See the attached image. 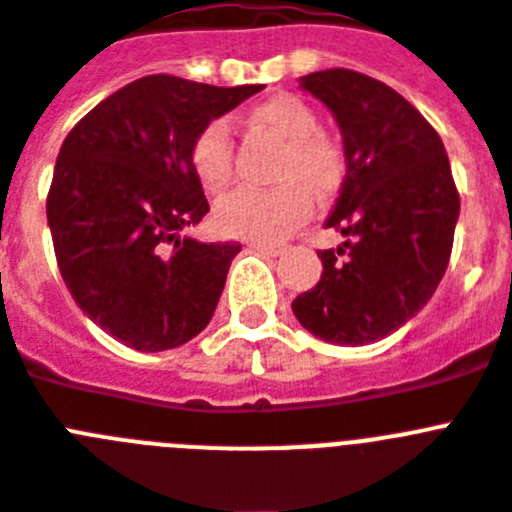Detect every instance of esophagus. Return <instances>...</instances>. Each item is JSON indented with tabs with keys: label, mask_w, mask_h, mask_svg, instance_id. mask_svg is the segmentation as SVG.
Listing matches in <instances>:
<instances>
[{
	"label": "esophagus",
	"mask_w": 512,
	"mask_h": 512,
	"mask_svg": "<svg viewBox=\"0 0 512 512\" xmlns=\"http://www.w3.org/2000/svg\"><path fill=\"white\" fill-rule=\"evenodd\" d=\"M249 249H255V252H260V255H268V257H278L283 252L281 244H270V242H257V239H252V242H247Z\"/></svg>",
	"instance_id": "esophagus-1"
}]
</instances>
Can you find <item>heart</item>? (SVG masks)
<instances>
[{"label": "heart", "mask_w": 512, "mask_h": 512, "mask_svg": "<svg viewBox=\"0 0 512 512\" xmlns=\"http://www.w3.org/2000/svg\"><path fill=\"white\" fill-rule=\"evenodd\" d=\"M249 119L286 140L278 163L276 187H239L216 208L218 229L231 236L273 242L302 223L312 197H330L341 187L343 156L328 137L320 135L315 111L296 96L281 93L257 103ZM190 163L208 192L226 190L234 174V145L229 124L213 119L190 145Z\"/></svg>", "instance_id": "1"}]
</instances>
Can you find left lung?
<instances>
[{"instance_id":"1","label":"left lung","mask_w":512,"mask_h":512,"mask_svg":"<svg viewBox=\"0 0 512 512\" xmlns=\"http://www.w3.org/2000/svg\"><path fill=\"white\" fill-rule=\"evenodd\" d=\"M302 85L341 127L346 179L325 226L346 242L322 249L320 281L291 309L322 341L364 346L432 299L461 197L437 130L390 85L343 67L312 72Z\"/></svg>"}]
</instances>
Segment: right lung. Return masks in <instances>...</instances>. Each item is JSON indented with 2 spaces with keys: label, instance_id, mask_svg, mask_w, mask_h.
<instances>
[{
  "label": "right lung",
  "instance_id": "obj_1",
  "mask_svg": "<svg viewBox=\"0 0 512 512\" xmlns=\"http://www.w3.org/2000/svg\"><path fill=\"white\" fill-rule=\"evenodd\" d=\"M257 90L148 75L64 137L46 197L59 273L77 307L124 346L176 349L216 312L242 244L182 236L210 210L190 145Z\"/></svg>",
  "mask_w": 512,
  "mask_h": 512
}]
</instances>
